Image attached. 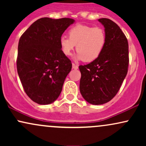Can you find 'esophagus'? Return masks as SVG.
<instances>
[{"label": "esophagus", "instance_id": "34e87169", "mask_svg": "<svg viewBox=\"0 0 146 146\" xmlns=\"http://www.w3.org/2000/svg\"><path fill=\"white\" fill-rule=\"evenodd\" d=\"M72 68H73V69L76 70V69H78V66H77V65H75V64L73 63V64H72Z\"/></svg>", "mask_w": 146, "mask_h": 146}]
</instances>
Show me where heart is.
<instances>
[{
    "label": "heart",
    "instance_id": "heart-1",
    "mask_svg": "<svg viewBox=\"0 0 146 146\" xmlns=\"http://www.w3.org/2000/svg\"><path fill=\"white\" fill-rule=\"evenodd\" d=\"M68 34V38L62 36L60 39L62 53L71 56L76 45L78 53L75 59L86 62L94 61L101 55L106 42L104 29L88 25H75L69 29Z\"/></svg>",
    "mask_w": 146,
    "mask_h": 146
}]
</instances>
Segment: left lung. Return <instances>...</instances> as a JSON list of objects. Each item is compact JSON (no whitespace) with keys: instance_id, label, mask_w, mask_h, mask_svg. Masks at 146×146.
<instances>
[{"instance_id":"8db88e82","label":"left lung","mask_w":146,"mask_h":146,"mask_svg":"<svg viewBox=\"0 0 146 146\" xmlns=\"http://www.w3.org/2000/svg\"><path fill=\"white\" fill-rule=\"evenodd\" d=\"M106 42L101 55L90 64L80 65V90L83 98L93 105L107 103L116 95L128 73V43L116 23L100 18Z\"/></svg>"}]
</instances>
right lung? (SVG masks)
Masks as SVG:
<instances>
[{"instance_id":"obj_1","label":"right lung","mask_w":146,"mask_h":146,"mask_svg":"<svg viewBox=\"0 0 146 146\" xmlns=\"http://www.w3.org/2000/svg\"><path fill=\"white\" fill-rule=\"evenodd\" d=\"M74 22L68 18H40L20 38L18 74L26 94L38 104L56 101L71 71V62L62 51L60 39Z\"/></svg>"}]
</instances>
